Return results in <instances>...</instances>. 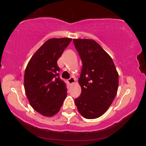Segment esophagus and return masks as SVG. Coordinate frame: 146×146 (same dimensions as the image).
Here are the masks:
<instances>
[{"mask_svg": "<svg viewBox=\"0 0 146 146\" xmlns=\"http://www.w3.org/2000/svg\"><path fill=\"white\" fill-rule=\"evenodd\" d=\"M68 82L70 84V85L73 84L75 82V78L74 77H71L70 79L68 80Z\"/></svg>", "mask_w": 146, "mask_h": 146, "instance_id": "obj_1", "label": "esophagus"}]
</instances>
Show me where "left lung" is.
<instances>
[{
    "label": "left lung",
    "mask_w": 146,
    "mask_h": 146,
    "mask_svg": "<svg viewBox=\"0 0 146 146\" xmlns=\"http://www.w3.org/2000/svg\"><path fill=\"white\" fill-rule=\"evenodd\" d=\"M82 62L78 82L81 95L75 100L84 118L95 119L107 111L117 93L118 73L109 54L92 39H73Z\"/></svg>",
    "instance_id": "8db88e82"
}]
</instances>
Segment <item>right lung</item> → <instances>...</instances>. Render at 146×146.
I'll list each match as a JSON object with an SVG mask.
<instances>
[{"instance_id": "obj_1", "label": "right lung", "mask_w": 146, "mask_h": 146, "mask_svg": "<svg viewBox=\"0 0 146 146\" xmlns=\"http://www.w3.org/2000/svg\"><path fill=\"white\" fill-rule=\"evenodd\" d=\"M72 38H53L33 54L24 73V90L31 107L44 117L57 113L67 97L66 84L59 78L58 59Z\"/></svg>"}]
</instances>
